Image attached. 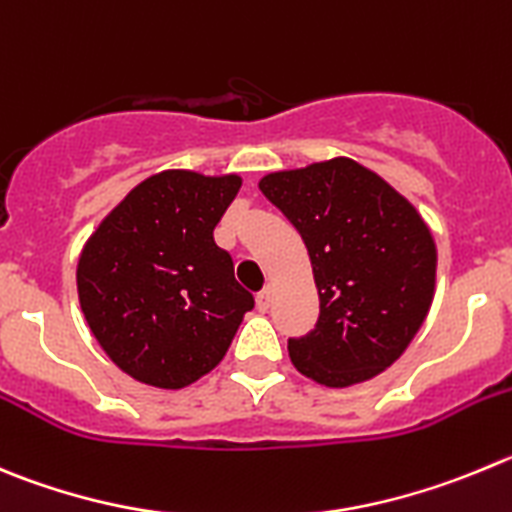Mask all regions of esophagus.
I'll return each mask as SVG.
<instances>
[{
	"label": "esophagus",
	"instance_id": "1",
	"mask_svg": "<svg viewBox=\"0 0 512 512\" xmlns=\"http://www.w3.org/2000/svg\"><path fill=\"white\" fill-rule=\"evenodd\" d=\"M270 300H272V290L270 288L260 290V293H257V310H262V313H265V310L270 308Z\"/></svg>",
	"mask_w": 512,
	"mask_h": 512
}]
</instances>
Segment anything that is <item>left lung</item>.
Here are the masks:
<instances>
[{
	"instance_id": "obj_1",
	"label": "left lung",
	"mask_w": 512,
	"mask_h": 512,
	"mask_svg": "<svg viewBox=\"0 0 512 512\" xmlns=\"http://www.w3.org/2000/svg\"><path fill=\"white\" fill-rule=\"evenodd\" d=\"M303 237L321 315L290 338L300 374L343 389L389 369L422 328L434 298L437 247L417 209L351 159L275 171L260 181Z\"/></svg>"
}]
</instances>
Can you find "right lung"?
Returning a JSON list of instances; mask_svg holds the SVG:
<instances>
[{"mask_svg": "<svg viewBox=\"0 0 512 512\" xmlns=\"http://www.w3.org/2000/svg\"><path fill=\"white\" fill-rule=\"evenodd\" d=\"M237 174L161 171L128 191L80 252L78 298L113 364L159 389L214 369L255 298L234 280L214 227Z\"/></svg>", "mask_w": 512, "mask_h": 512, "instance_id": "right-lung-1", "label": "right lung"}]
</instances>
